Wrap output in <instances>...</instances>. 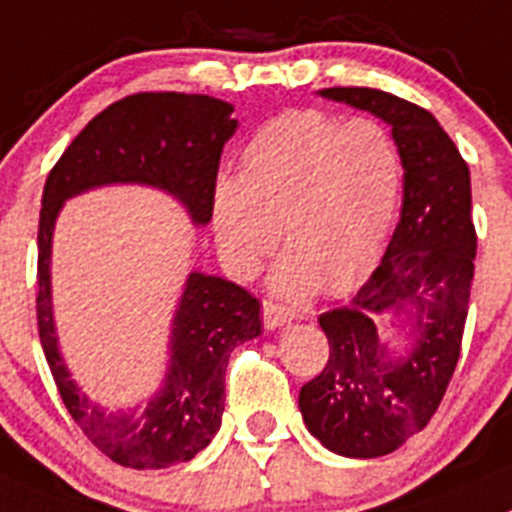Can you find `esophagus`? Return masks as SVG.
Listing matches in <instances>:
<instances>
[{"label":"esophagus","instance_id":"obj_1","mask_svg":"<svg viewBox=\"0 0 512 512\" xmlns=\"http://www.w3.org/2000/svg\"><path fill=\"white\" fill-rule=\"evenodd\" d=\"M294 309L289 306L274 304V301H264V326L266 329H279V326L289 324L294 319Z\"/></svg>","mask_w":512,"mask_h":512}]
</instances>
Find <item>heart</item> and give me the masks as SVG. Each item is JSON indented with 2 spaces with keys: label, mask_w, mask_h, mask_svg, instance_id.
Here are the masks:
<instances>
[{
  "label": "heart",
  "mask_w": 512,
  "mask_h": 512,
  "mask_svg": "<svg viewBox=\"0 0 512 512\" xmlns=\"http://www.w3.org/2000/svg\"><path fill=\"white\" fill-rule=\"evenodd\" d=\"M402 196V158L382 123L294 110L241 153V178L218 175L211 226L223 264L248 279L286 246L271 284L286 296L342 294L382 253ZM280 233H275V228Z\"/></svg>",
  "instance_id": "b5f03b06"
}]
</instances>
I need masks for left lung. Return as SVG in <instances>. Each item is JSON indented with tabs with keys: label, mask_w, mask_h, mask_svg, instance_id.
<instances>
[{
	"label": "left lung",
	"mask_w": 512,
	"mask_h": 512,
	"mask_svg": "<svg viewBox=\"0 0 512 512\" xmlns=\"http://www.w3.org/2000/svg\"><path fill=\"white\" fill-rule=\"evenodd\" d=\"M319 95L384 120L405 168L392 241L357 296L319 316L329 359L299 392L306 430L326 450L367 460L425 430L460 359L478 248L470 170L435 115L415 102L372 87ZM387 310L413 319V347L402 358L378 342L376 319Z\"/></svg>",
	"instance_id": "left-lung-1"
}]
</instances>
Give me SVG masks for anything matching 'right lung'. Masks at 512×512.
Listing matches in <instances>:
<instances>
[{
  "label": "right lung",
  "instance_id": "obj_1",
  "mask_svg": "<svg viewBox=\"0 0 512 512\" xmlns=\"http://www.w3.org/2000/svg\"><path fill=\"white\" fill-rule=\"evenodd\" d=\"M233 105L208 95L138 92L105 107L67 145L42 193L37 233V326L67 412L87 440L133 470L188 462L221 427L228 357L261 334L259 299L221 276L193 271L170 329V364L145 410L107 412L72 379L52 314V233L67 198L90 188L138 183L170 193L196 226L211 221L223 145L238 128Z\"/></svg>",
  "mask_w": 512,
  "mask_h": 512
}]
</instances>
